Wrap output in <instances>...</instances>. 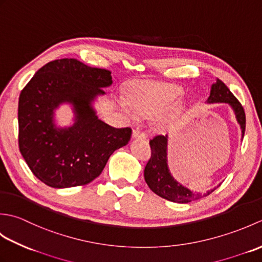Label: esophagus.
<instances>
[{
  "mask_svg": "<svg viewBox=\"0 0 262 262\" xmlns=\"http://www.w3.org/2000/svg\"><path fill=\"white\" fill-rule=\"evenodd\" d=\"M133 138H137V140H142V141H146L147 140V135L146 133H144L140 129H135L133 132Z\"/></svg>",
  "mask_w": 262,
  "mask_h": 262,
  "instance_id": "obj_1",
  "label": "esophagus"
}]
</instances>
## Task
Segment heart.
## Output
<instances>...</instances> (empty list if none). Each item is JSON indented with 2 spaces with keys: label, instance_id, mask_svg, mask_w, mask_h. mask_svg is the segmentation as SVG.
I'll list each match as a JSON object with an SVG mask.
<instances>
[{
  "label": "heart",
  "instance_id": "1",
  "mask_svg": "<svg viewBox=\"0 0 262 262\" xmlns=\"http://www.w3.org/2000/svg\"><path fill=\"white\" fill-rule=\"evenodd\" d=\"M182 96V90L165 83L145 82L137 85L130 94V102L144 117L157 115L174 104Z\"/></svg>",
  "mask_w": 262,
  "mask_h": 262
}]
</instances>
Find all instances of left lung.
Instances as JSON below:
<instances>
[{
  "instance_id": "obj_1",
  "label": "left lung",
  "mask_w": 262,
  "mask_h": 262,
  "mask_svg": "<svg viewBox=\"0 0 262 262\" xmlns=\"http://www.w3.org/2000/svg\"><path fill=\"white\" fill-rule=\"evenodd\" d=\"M208 102L229 103L233 110L235 111L236 119L238 124L241 125L242 133L244 135V132H246V113H244V109L241 102L234 97V94L220 79H217L213 86H211ZM166 137L168 136L157 135L149 141L152 153L151 158L146 163L145 170H144V178H145V181L149 189L160 197L168 199L170 202L180 204L194 202V200L208 196L216 188L204 194L192 192L186 187L180 185L179 182H177L173 179V177L171 176L168 164H166V141H168Z\"/></svg>"
}]
</instances>
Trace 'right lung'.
Instances as JSON below:
<instances>
[{
    "label": "right lung",
    "instance_id": "right-lung-1",
    "mask_svg": "<svg viewBox=\"0 0 262 262\" xmlns=\"http://www.w3.org/2000/svg\"><path fill=\"white\" fill-rule=\"evenodd\" d=\"M113 83L111 72L74 58L43 65L19 97V149L31 172L53 188L84 186L100 176L110 155L125 146L132 128H115L98 119L91 101ZM75 105L77 121L59 130L53 109Z\"/></svg>",
    "mask_w": 262,
    "mask_h": 262
}]
</instances>
